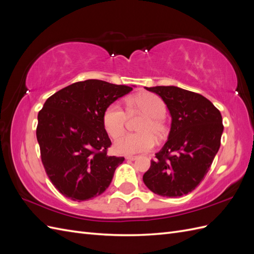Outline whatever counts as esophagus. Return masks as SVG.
<instances>
[{
  "label": "esophagus",
  "instance_id": "34e87169",
  "mask_svg": "<svg viewBox=\"0 0 254 254\" xmlns=\"http://www.w3.org/2000/svg\"><path fill=\"white\" fill-rule=\"evenodd\" d=\"M125 158H126L127 160H130V161H134L137 157H136V156H126Z\"/></svg>",
  "mask_w": 254,
  "mask_h": 254
}]
</instances>
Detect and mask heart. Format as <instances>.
<instances>
[{"label": "heart", "instance_id": "heart-1", "mask_svg": "<svg viewBox=\"0 0 254 254\" xmlns=\"http://www.w3.org/2000/svg\"><path fill=\"white\" fill-rule=\"evenodd\" d=\"M165 104L158 95L144 92L128 101V112H140L145 119L140 123L137 130L141 132L127 133L114 143V150L120 155H135L153 148L156 140L153 135L161 137L165 133L162 121L165 115ZM127 113L119 103L107 107L103 115L104 128L111 137L117 139L125 131Z\"/></svg>", "mask_w": 254, "mask_h": 254}]
</instances>
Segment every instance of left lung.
<instances>
[{"mask_svg":"<svg viewBox=\"0 0 254 254\" xmlns=\"http://www.w3.org/2000/svg\"><path fill=\"white\" fill-rule=\"evenodd\" d=\"M146 90L163 99L172 126L168 140L151 160L143 181L157 195L181 197L194 190L210 170L224 131L221 114L195 92L175 86Z\"/></svg>","mask_w":254,"mask_h":254,"instance_id":"1","label":"left lung"}]
</instances>
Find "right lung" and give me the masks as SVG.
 <instances>
[{
  "label": "right lung",
  "instance_id": "obj_1",
  "mask_svg": "<svg viewBox=\"0 0 254 254\" xmlns=\"http://www.w3.org/2000/svg\"><path fill=\"white\" fill-rule=\"evenodd\" d=\"M131 87L88 79L47 99L38 113L37 140L53 186L74 201L103 194L123 157L107 155L111 141L103 124L107 107Z\"/></svg>",
  "mask_w": 254,
  "mask_h": 254
}]
</instances>
